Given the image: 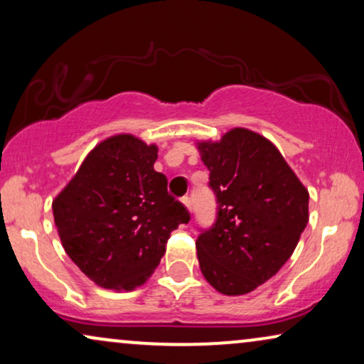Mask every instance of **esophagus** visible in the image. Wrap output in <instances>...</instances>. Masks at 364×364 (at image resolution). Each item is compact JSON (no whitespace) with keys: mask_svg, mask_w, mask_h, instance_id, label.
<instances>
[{"mask_svg":"<svg viewBox=\"0 0 364 364\" xmlns=\"http://www.w3.org/2000/svg\"><path fill=\"white\" fill-rule=\"evenodd\" d=\"M182 202H183V205H186V207H187V210L192 213V202H191V197H188V196H186V197H183V198H182Z\"/></svg>","mask_w":364,"mask_h":364,"instance_id":"esophagus-1","label":"esophagus"}]
</instances>
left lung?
<instances>
[{
  "mask_svg": "<svg viewBox=\"0 0 364 364\" xmlns=\"http://www.w3.org/2000/svg\"><path fill=\"white\" fill-rule=\"evenodd\" d=\"M217 200L215 223L196 247L205 280L223 295H245L291 257L308 223V191L273 144L248 129L198 144Z\"/></svg>",
  "mask_w": 364,
  "mask_h": 364,
  "instance_id": "left-lung-1",
  "label": "left lung"
}]
</instances>
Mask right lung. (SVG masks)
<instances>
[{"label": "right lung", "mask_w": 364, "mask_h": 364, "mask_svg": "<svg viewBox=\"0 0 364 364\" xmlns=\"http://www.w3.org/2000/svg\"><path fill=\"white\" fill-rule=\"evenodd\" d=\"M157 147L121 134L91 151L53 202L69 258L99 287L134 290L156 270L171 232L191 213L154 171Z\"/></svg>", "instance_id": "obj_1"}]
</instances>
